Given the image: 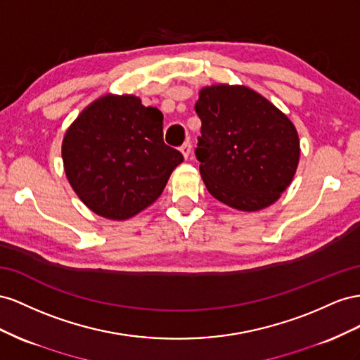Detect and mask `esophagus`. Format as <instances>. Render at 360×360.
<instances>
[{"instance_id":"obj_1","label":"esophagus","mask_w":360,"mask_h":360,"mask_svg":"<svg viewBox=\"0 0 360 360\" xmlns=\"http://www.w3.org/2000/svg\"><path fill=\"white\" fill-rule=\"evenodd\" d=\"M181 152H182V155H184V158H188V155H190V152H191V143H190V140H187L186 143H184V145L181 146Z\"/></svg>"}]
</instances>
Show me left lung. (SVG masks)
Wrapping results in <instances>:
<instances>
[{"label": "left lung", "mask_w": 360, "mask_h": 360, "mask_svg": "<svg viewBox=\"0 0 360 360\" xmlns=\"http://www.w3.org/2000/svg\"><path fill=\"white\" fill-rule=\"evenodd\" d=\"M196 158L211 196L240 211L270 207L291 184L300 157L292 122L244 86L203 87Z\"/></svg>", "instance_id": "8db88e82"}]
</instances>
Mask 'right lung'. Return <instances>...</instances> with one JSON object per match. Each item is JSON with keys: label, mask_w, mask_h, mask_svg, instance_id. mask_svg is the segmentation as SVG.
I'll use <instances>...</instances> for the list:
<instances>
[{"label": "right lung", "mask_w": 360, "mask_h": 360, "mask_svg": "<svg viewBox=\"0 0 360 360\" xmlns=\"http://www.w3.org/2000/svg\"><path fill=\"white\" fill-rule=\"evenodd\" d=\"M61 157L78 198L110 220L134 217L155 202L184 160L162 140V112L132 95H105L81 111Z\"/></svg>", "instance_id": "right-lung-1"}]
</instances>
